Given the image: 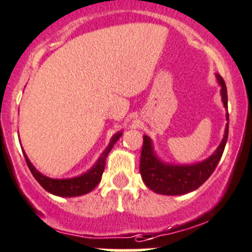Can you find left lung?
Listing matches in <instances>:
<instances>
[{"instance_id": "left-lung-1", "label": "left lung", "mask_w": 252, "mask_h": 252, "mask_svg": "<svg viewBox=\"0 0 252 252\" xmlns=\"http://www.w3.org/2000/svg\"><path fill=\"white\" fill-rule=\"evenodd\" d=\"M215 76L218 83L221 86V100L227 109L226 86L220 74ZM226 121L224 138L215 152L205 160L190 165L164 163L155 154L152 139L148 135H144L140 155V175L145 185L154 192L161 195H184L201 187L214 173L224 153L229 133V113H226Z\"/></svg>"}]
</instances>
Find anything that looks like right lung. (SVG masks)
Returning a JSON list of instances; mask_svg holds the SVG:
<instances>
[{"label": "right lung", "mask_w": 252, "mask_h": 252, "mask_svg": "<svg viewBox=\"0 0 252 252\" xmlns=\"http://www.w3.org/2000/svg\"><path fill=\"white\" fill-rule=\"evenodd\" d=\"M121 137L122 131H118V133H115L113 135L108 147L105 148V150L102 153L99 158H98L95 164L88 171H86V173L81 174L78 176H74V178H68V179H52V178L43 175V174H41L34 168L33 164L31 163L28 157L26 155V153H23V155H25L26 163H27L32 175L34 176V179L39 183V185L44 190H47V191L53 195H57V196H81V195L88 194L89 191H92L94 188L99 184L100 179H102L103 171H104L105 159H107L108 154L112 150V148L117 143V140Z\"/></svg>", "instance_id": "right-lung-1"}]
</instances>
